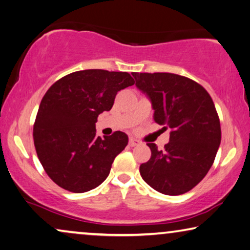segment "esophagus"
<instances>
[{
  "label": "esophagus",
  "mask_w": 250,
  "mask_h": 250,
  "mask_svg": "<svg viewBox=\"0 0 250 250\" xmlns=\"http://www.w3.org/2000/svg\"><path fill=\"white\" fill-rule=\"evenodd\" d=\"M128 144L130 145V146H137V145H140V144H141V142L138 141V140H136V138L130 137V138H129Z\"/></svg>",
  "instance_id": "34e87169"
}]
</instances>
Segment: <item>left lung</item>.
<instances>
[{
    "mask_svg": "<svg viewBox=\"0 0 250 250\" xmlns=\"http://www.w3.org/2000/svg\"><path fill=\"white\" fill-rule=\"evenodd\" d=\"M135 86L152 104L153 118L170 128L164 149L147 143L152 155L140 173L149 187L167 195L190 191L205 178L221 142L220 122L205 88L187 77L133 72Z\"/></svg>",
    "mask_w": 250,
    "mask_h": 250,
    "instance_id": "left-lung-1",
    "label": "left lung"
}]
</instances>
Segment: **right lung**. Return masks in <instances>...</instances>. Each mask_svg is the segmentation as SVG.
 I'll return each mask as SVG.
<instances>
[{
	"mask_svg": "<svg viewBox=\"0 0 250 250\" xmlns=\"http://www.w3.org/2000/svg\"><path fill=\"white\" fill-rule=\"evenodd\" d=\"M134 83L128 72L88 69L64 76L49 88L33 138L42 167L56 184L83 193L105 181L128 136L121 130L96 136V122L99 114L112 109L118 91Z\"/></svg>",
	"mask_w": 250,
	"mask_h": 250,
	"instance_id": "add662e5",
	"label": "right lung"
}]
</instances>
